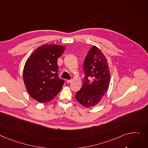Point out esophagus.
Segmentation results:
<instances>
[{
	"label": "esophagus",
	"instance_id": "esophagus-1",
	"mask_svg": "<svg viewBox=\"0 0 148 148\" xmlns=\"http://www.w3.org/2000/svg\"><path fill=\"white\" fill-rule=\"evenodd\" d=\"M72 80H66V82L68 83H71L72 82Z\"/></svg>",
	"mask_w": 148,
	"mask_h": 148
}]
</instances>
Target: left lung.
<instances>
[{"mask_svg":"<svg viewBox=\"0 0 148 148\" xmlns=\"http://www.w3.org/2000/svg\"><path fill=\"white\" fill-rule=\"evenodd\" d=\"M84 70L85 81L81 89L77 92L75 98L84 107L90 108L102 101L111 80L108 61L96 46L92 47L85 58Z\"/></svg>","mask_w":148,"mask_h":148,"instance_id":"8db88e82","label":"left lung"}]
</instances>
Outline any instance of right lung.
Instances as JSON below:
<instances>
[{
    "label": "right lung",
    "mask_w": 148,
    "mask_h": 148,
    "mask_svg": "<svg viewBox=\"0 0 148 148\" xmlns=\"http://www.w3.org/2000/svg\"><path fill=\"white\" fill-rule=\"evenodd\" d=\"M66 46L56 44L38 47L27 60L23 70L26 89L32 98L40 103L50 102L64 83L58 77L57 60Z\"/></svg>",
    "instance_id": "add662e5"
}]
</instances>
